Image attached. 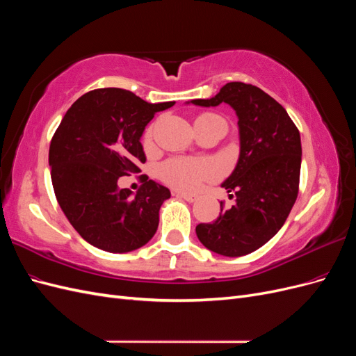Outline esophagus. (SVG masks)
I'll use <instances>...</instances> for the list:
<instances>
[{"instance_id":"34e87169","label":"esophagus","mask_w":356,"mask_h":356,"mask_svg":"<svg viewBox=\"0 0 356 356\" xmlns=\"http://www.w3.org/2000/svg\"><path fill=\"white\" fill-rule=\"evenodd\" d=\"M178 196H179V197H182L184 200H187V202H190V203H193V202H196V200H197V197H196V196L187 195V193H178Z\"/></svg>"}]
</instances>
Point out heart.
Returning a JSON list of instances; mask_svg holds the SVG:
<instances>
[{"mask_svg": "<svg viewBox=\"0 0 356 356\" xmlns=\"http://www.w3.org/2000/svg\"><path fill=\"white\" fill-rule=\"evenodd\" d=\"M196 120H217L224 122V118L213 113L200 114ZM153 138V126H149L144 134V143L149 144ZM160 178L166 184L175 187L182 191H195L200 187L203 181H208L217 177V168L211 161L187 159V157H174L166 160L159 169Z\"/></svg>", "mask_w": 356, "mask_h": 356, "instance_id": "b5f03b06", "label": "heart"}]
</instances>
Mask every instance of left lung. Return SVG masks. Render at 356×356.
Returning <instances> with one entry per match:
<instances>
[{"label":"left lung","mask_w":356,"mask_h":356,"mask_svg":"<svg viewBox=\"0 0 356 356\" xmlns=\"http://www.w3.org/2000/svg\"><path fill=\"white\" fill-rule=\"evenodd\" d=\"M200 106L229 104L239 118L241 154L222 187L236 203L213 222L196 227L208 250L225 257L251 254L281 230L298 196L300 132L284 106L260 88L241 81L222 86Z\"/></svg>","instance_id":"obj_1"}]
</instances>
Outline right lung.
<instances>
[{
	"instance_id": "1",
	"label": "right lung",
	"mask_w": 356,
	"mask_h": 356,
	"mask_svg": "<svg viewBox=\"0 0 356 356\" xmlns=\"http://www.w3.org/2000/svg\"><path fill=\"white\" fill-rule=\"evenodd\" d=\"M174 104H148L129 90L106 88L84 93L63 115L49 149L51 184L60 209L86 242L122 254L154 236L159 209L170 191L141 175L145 182L132 196L117 181L141 172L144 129Z\"/></svg>"
}]
</instances>
